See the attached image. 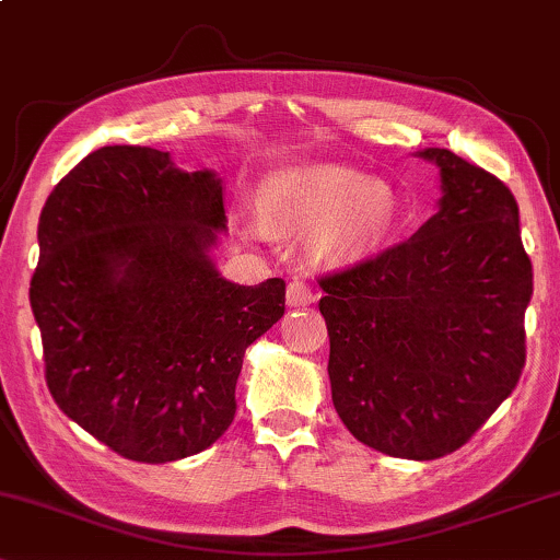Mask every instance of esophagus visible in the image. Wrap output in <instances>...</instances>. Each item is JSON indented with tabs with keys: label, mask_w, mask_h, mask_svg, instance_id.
Wrapping results in <instances>:
<instances>
[{
	"label": "esophagus",
	"mask_w": 560,
	"mask_h": 560,
	"mask_svg": "<svg viewBox=\"0 0 560 560\" xmlns=\"http://www.w3.org/2000/svg\"><path fill=\"white\" fill-rule=\"evenodd\" d=\"M315 302V292L304 284V281H292L287 287V304L289 307H307V304Z\"/></svg>",
	"instance_id": "1"
}]
</instances>
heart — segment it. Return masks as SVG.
Masks as SVG:
<instances>
[{"instance_id":"heart-1","label":"heart","mask_w":560,"mask_h":560,"mask_svg":"<svg viewBox=\"0 0 560 560\" xmlns=\"http://www.w3.org/2000/svg\"><path fill=\"white\" fill-rule=\"evenodd\" d=\"M399 191L335 163L276 171L258 191V222L271 235L307 237L317 266L346 268L376 256L399 222Z\"/></svg>"}]
</instances>
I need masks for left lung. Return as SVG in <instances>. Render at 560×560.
Returning <instances> with one entry per match:
<instances>
[{
	"label": "left lung",
	"mask_w": 560,
	"mask_h": 560,
	"mask_svg": "<svg viewBox=\"0 0 560 560\" xmlns=\"http://www.w3.org/2000/svg\"><path fill=\"white\" fill-rule=\"evenodd\" d=\"M438 212L382 256L319 279L335 412L394 458L458 451L510 397L525 366L533 266L520 210L497 176L445 148Z\"/></svg>",
	"instance_id": "8db88e82"
}]
</instances>
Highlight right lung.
I'll use <instances>...</instances> for the list:
<instances>
[{
    "label": "right lung",
    "mask_w": 560,
    "mask_h": 560,
    "mask_svg": "<svg viewBox=\"0 0 560 560\" xmlns=\"http://www.w3.org/2000/svg\"><path fill=\"white\" fill-rule=\"evenodd\" d=\"M218 171L104 145L50 191L30 307L66 417L119 456L168 464L235 417L245 348L284 317L287 284L228 281Z\"/></svg>",
    "instance_id": "1"
}]
</instances>
